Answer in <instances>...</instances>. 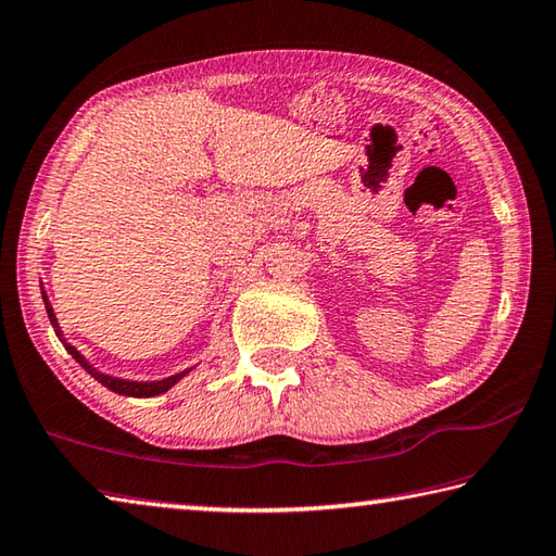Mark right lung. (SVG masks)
I'll return each mask as SVG.
<instances>
[{
    "label": "right lung",
    "mask_w": 556,
    "mask_h": 556,
    "mask_svg": "<svg viewBox=\"0 0 556 556\" xmlns=\"http://www.w3.org/2000/svg\"><path fill=\"white\" fill-rule=\"evenodd\" d=\"M43 303H46V313H48V319H51V325L55 327V334L61 337V342L65 344V349L67 352L73 354V358L77 364H80L87 374H90L92 378H97V381H100L104 388H110V391H114V393H119V395H129V397H153V395H161V393H165L168 391L170 386H175L180 381V378L185 376V374H190V368L188 371H182V374H175V376H170V378H163V381H149V383H139V381H124V378H114V376H104V374H100V371H94V368L85 362V356L77 352L75 346H71L63 339V334H61V329H58V323H55V315H53V307L48 305V300H46V295H43Z\"/></svg>",
    "instance_id": "1"
}]
</instances>
